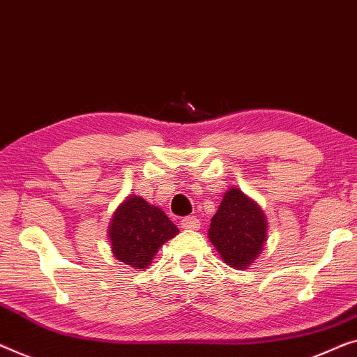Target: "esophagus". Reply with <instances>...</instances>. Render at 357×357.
I'll use <instances>...</instances> for the list:
<instances>
[{
	"instance_id": "34e87169",
	"label": "esophagus",
	"mask_w": 357,
	"mask_h": 357,
	"mask_svg": "<svg viewBox=\"0 0 357 357\" xmlns=\"http://www.w3.org/2000/svg\"><path fill=\"white\" fill-rule=\"evenodd\" d=\"M181 227L183 229H190V231H197L200 227V221L197 220L195 216H185L181 220Z\"/></svg>"
}]
</instances>
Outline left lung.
Wrapping results in <instances>:
<instances>
[{
  "label": "left lung",
  "instance_id": "left-lung-1",
  "mask_svg": "<svg viewBox=\"0 0 357 357\" xmlns=\"http://www.w3.org/2000/svg\"><path fill=\"white\" fill-rule=\"evenodd\" d=\"M268 234V221L258 204L232 188L222 197L211 218L210 242L231 268L247 269L261 253Z\"/></svg>",
  "mask_w": 357,
  "mask_h": 357
}]
</instances>
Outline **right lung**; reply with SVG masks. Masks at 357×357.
Masks as SVG:
<instances>
[{"label": "right lung", "mask_w": 357, "mask_h": 357, "mask_svg": "<svg viewBox=\"0 0 357 357\" xmlns=\"http://www.w3.org/2000/svg\"><path fill=\"white\" fill-rule=\"evenodd\" d=\"M178 232L163 210L149 205L141 197L130 195L112 216L109 226L112 253L132 269L147 268L158 248Z\"/></svg>", "instance_id": "add662e5"}]
</instances>
